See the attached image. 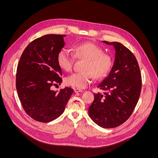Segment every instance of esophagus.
<instances>
[{"instance_id":"obj_1","label":"esophagus","mask_w":158,"mask_h":158,"mask_svg":"<svg viewBox=\"0 0 158 158\" xmlns=\"http://www.w3.org/2000/svg\"><path fill=\"white\" fill-rule=\"evenodd\" d=\"M74 92L75 93H78V92H82V90L78 89V88H75L74 89Z\"/></svg>"}]
</instances>
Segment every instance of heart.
I'll use <instances>...</instances> for the list:
<instances>
[{
  "label": "heart",
  "mask_w": 158,
  "mask_h": 158,
  "mask_svg": "<svg viewBox=\"0 0 158 158\" xmlns=\"http://www.w3.org/2000/svg\"><path fill=\"white\" fill-rule=\"evenodd\" d=\"M74 56L66 48H63L57 54V62L60 67L69 71L75 60H85L82 72H74L65 78L66 85L82 89L86 88L94 77L101 79L106 77L113 66V58L103 50L92 43H84L77 45L73 48Z\"/></svg>",
  "instance_id": "1"
}]
</instances>
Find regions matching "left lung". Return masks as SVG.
<instances>
[{
    "instance_id": "left-lung-1",
    "label": "left lung",
    "mask_w": 158,
    "mask_h": 158,
    "mask_svg": "<svg viewBox=\"0 0 158 158\" xmlns=\"http://www.w3.org/2000/svg\"><path fill=\"white\" fill-rule=\"evenodd\" d=\"M115 49L112 69L97 88L104 94H94V101L89 107L88 114L103 128L118 127L132 114L142 89V76L138 61L132 52L118 42L102 41Z\"/></svg>"
}]
</instances>
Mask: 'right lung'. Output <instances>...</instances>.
Returning a JSON list of instances; mask_svg holds the SVG:
<instances>
[{"mask_svg":"<svg viewBox=\"0 0 158 158\" xmlns=\"http://www.w3.org/2000/svg\"><path fill=\"white\" fill-rule=\"evenodd\" d=\"M65 35H47L26 47L20 58L16 74V88L23 108L36 121L51 122L64 112L73 90L60 92L52 86L61 83V69L57 54L64 45Z\"/></svg>","mask_w":158,"mask_h":158,"instance_id":"right-lung-1","label":"right lung"}]
</instances>
